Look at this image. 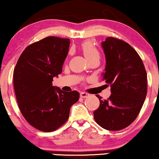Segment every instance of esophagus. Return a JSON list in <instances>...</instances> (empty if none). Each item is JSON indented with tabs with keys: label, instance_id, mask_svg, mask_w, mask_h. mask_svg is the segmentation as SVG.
<instances>
[{
	"label": "esophagus",
	"instance_id": "34e87169",
	"mask_svg": "<svg viewBox=\"0 0 159 159\" xmlns=\"http://www.w3.org/2000/svg\"><path fill=\"white\" fill-rule=\"evenodd\" d=\"M89 95L88 93H84V92H81L80 93V97L81 98H87Z\"/></svg>",
	"mask_w": 159,
	"mask_h": 159
}]
</instances>
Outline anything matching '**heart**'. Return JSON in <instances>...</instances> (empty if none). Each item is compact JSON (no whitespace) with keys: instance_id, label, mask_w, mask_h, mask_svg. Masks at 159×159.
I'll list each match as a JSON object with an SVG mask.
<instances>
[{"instance_id":"1","label":"heart","mask_w":159,"mask_h":159,"mask_svg":"<svg viewBox=\"0 0 159 159\" xmlns=\"http://www.w3.org/2000/svg\"><path fill=\"white\" fill-rule=\"evenodd\" d=\"M81 48L84 56L88 60L90 59L93 57H95V56H98L99 57L98 51L91 42L87 41V42L83 43L82 44Z\"/></svg>"}]
</instances>
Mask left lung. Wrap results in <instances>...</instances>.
<instances>
[{"mask_svg":"<svg viewBox=\"0 0 159 159\" xmlns=\"http://www.w3.org/2000/svg\"><path fill=\"white\" fill-rule=\"evenodd\" d=\"M106 58L102 80L111 86L108 99L99 98L93 112L98 125L110 131H118L131 125L138 116L147 95V73L143 61L129 44L108 37L102 43Z\"/></svg>","mask_w":159,"mask_h":159,"instance_id":"obj_1","label":"left lung"}]
</instances>
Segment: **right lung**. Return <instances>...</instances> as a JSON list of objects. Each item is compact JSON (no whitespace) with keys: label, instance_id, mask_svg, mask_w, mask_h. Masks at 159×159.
<instances>
[{"label":"right lung","instance_id":"obj_1","mask_svg":"<svg viewBox=\"0 0 159 159\" xmlns=\"http://www.w3.org/2000/svg\"><path fill=\"white\" fill-rule=\"evenodd\" d=\"M70 40L50 36L25 49L14 71V88L26 121L42 132H53L68 120L71 106L78 101L76 90L64 92L52 85L62 72Z\"/></svg>","mask_w":159,"mask_h":159}]
</instances>
